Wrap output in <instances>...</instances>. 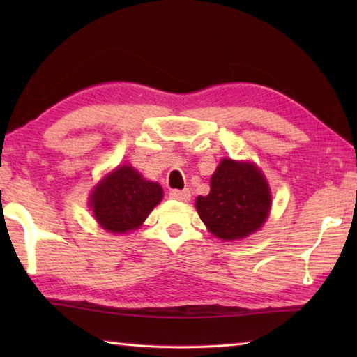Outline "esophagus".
<instances>
[{"mask_svg": "<svg viewBox=\"0 0 357 357\" xmlns=\"http://www.w3.org/2000/svg\"><path fill=\"white\" fill-rule=\"evenodd\" d=\"M170 198H173V200H178V202H189L190 200V190L189 189L172 190Z\"/></svg>", "mask_w": 357, "mask_h": 357, "instance_id": "esophagus-1", "label": "esophagus"}]
</instances>
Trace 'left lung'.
<instances>
[{
  "label": "left lung",
  "mask_w": 357,
  "mask_h": 357,
  "mask_svg": "<svg viewBox=\"0 0 357 357\" xmlns=\"http://www.w3.org/2000/svg\"><path fill=\"white\" fill-rule=\"evenodd\" d=\"M200 219L214 236L241 239L263 225L271 208L268 183L250 162L223 159L211 178V192L198 197Z\"/></svg>",
  "instance_id": "1"
}]
</instances>
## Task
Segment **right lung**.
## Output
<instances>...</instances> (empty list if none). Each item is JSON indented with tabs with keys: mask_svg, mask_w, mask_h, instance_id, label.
I'll list each match as a JSON object with an SVG mask.
<instances>
[{
	"mask_svg": "<svg viewBox=\"0 0 357 357\" xmlns=\"http://www.w3.org/2000/svg\"><path fill=\"white\" fill-rule=\"evenodd\" d=\"M164 197L157 183L143 179L129 165L118 167L96 187L91 209L102 228L112 233L135 229Z\"/></svg>",
	"mask_w": 357,
	"mask_h": 357,
	"instance_id": "1",
	"label": "right lung"
}]
</instances>
